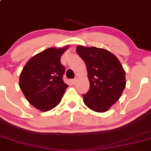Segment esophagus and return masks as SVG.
I'll use <instances>...</instances> for the list:
<instances>
[{"instance_id": "34e87169", "label": "esophagus", "mask_w": 151, "mask_h": 151, "mask_svg": "<svg viewBox=\"0 0 151 151\" xmlns=\"http://www.w3.org/2000/svg\"><path fill=\"white\" fill-rule=\"evenodd\" d=\"M77 78H74V79H73L72 80H71V82H72V83L74 84V85H75V84L77 83Z\"/></svg>"}]
</instances>
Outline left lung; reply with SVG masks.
<instances>
[{"mask_svg":"<svg viewBox=\"0 0 151 151\" xmlns=\"http://www.w3.org/2000/svg\"><path fill=\"white\" fill-rule=\"evenodd\" d=\"M76 50L85 62L90 81L88 92L82 95L84 103L95 111H106L125 88V71L121 63L106 49L79 45Z\"/></svg>","mask_w":151,"mask_h":151,"instance_id":"8db88e82","label":"left lung"}]
</instances>
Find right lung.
I'll return each mask as SVG.
<instances>
[{"label":"right lung","mask_w":151,"mask_h":151,"mask_svg":"<svg viewBox=\"0 0 151 151\" xmlns=\"http://www.w3.org/2000/svg\"><path fill=\"white\" fill-rule=\"evenodd\" d=\"M67 47H50L31 58L22 69L19 87L30 104L42 111L55 107L69 85L64 83L61 56Z\"/></svg>","instance_id":"right-lung-1"}]
</instances>
